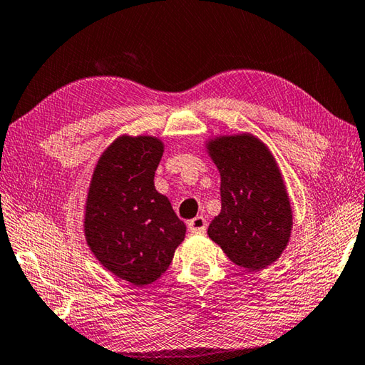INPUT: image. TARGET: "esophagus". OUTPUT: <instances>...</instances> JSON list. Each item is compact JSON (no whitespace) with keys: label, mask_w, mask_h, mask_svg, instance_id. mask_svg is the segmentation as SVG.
<instances>
[{"label":"esophagus","mask_w":365,"mask_h":365,"mask_svg":"<svg viewBox=\"0 0 365 365\" xmlns=\"http://www.w3.org/2000/svg\"><path fill=\"white\" fill-rule=\"evenodd\" d=\"M205 228H207V223H205V218L202 215H197L188 222V230L191 233H204Z\"/></svg>","instance_id":"1"}]
</instances>
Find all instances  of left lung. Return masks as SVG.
I'll list each match as a JSON object with an SVG mask.
<instances>
[{"mask_svg": "<svg viewBox=\"0 0 365 365\" xmlns=\"http://www.w3.org/2000/svg\"><path fill=\"white\" fill-rule=\"evenodd\" d=\"M207 153L222 178V210L209 225V237L237 267H269L287 247L294 223L274 156L252 134L215 137Z\"/></svg>", "mask_w": 365, "mask_h": 365, "instance_id": "8db88e82", "label": "left lung"}]
</instances>
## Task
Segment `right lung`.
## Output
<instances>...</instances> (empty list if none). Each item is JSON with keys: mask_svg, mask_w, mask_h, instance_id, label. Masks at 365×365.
I'll return each mask as SVG.
<instances>
[{"mask_svg": "<svg viewBox=\"0 0 365 365\" xmlns=\"http://www.w3.org/2000/svg\"><path fill=\"white\" fill-rule=\"evenodd\" d=\"M163 151L158 137H118L98 158L86 200L84 236L92 254L137 287L160 279L187 233L155 188Z\"/></svg>", "mask_w": 365, "mask_h": 365, "instance_id": "obj_1", "label": "right lung"}]
</instances>
